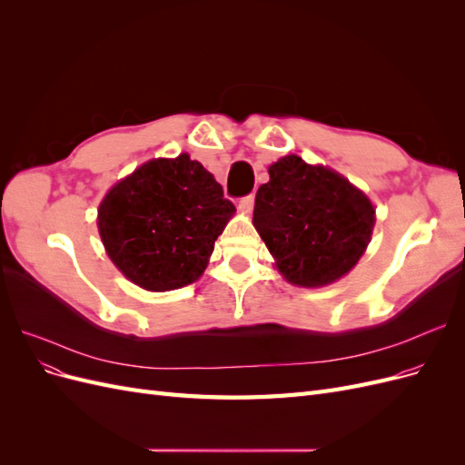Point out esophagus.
<instances>
[{
	"label": "esophagus",
	"instance_id": "1",
	"mask_svg": "<svg viewBox=\"0 0 465 465\" xmlns=\"http://www.w3.org/2000/svg\"><path fill=\"white\" fill-rule=\"evenodd\" d=\"M238 207H241L244 213H250L252 207H254V193H250V195H244V198H241V202H238Z\"/></svg>",
	"mask_w": 465,
	"mask_h": 465
}]
</instances>
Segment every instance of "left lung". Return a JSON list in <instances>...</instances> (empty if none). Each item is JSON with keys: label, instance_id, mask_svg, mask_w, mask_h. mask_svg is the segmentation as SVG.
I'll use <instances>...</instances> for the list:
<instances>
[{"label": "left lung", "instance_id": "obj_1", "mask_svg": "<svg viewBox=\"0 0 465 465\" xmlns=\"http://www.w3.org/2000/svg\"><path fill=\"white\" fill-rule=\"evenodd\" d=\"M252 221L287 281L323 287L353 270L367 250L374 207L343 176L287 154L270 166Z\"/></svg>", "mask_w": 465, "mask_h": 465}]
</instances>
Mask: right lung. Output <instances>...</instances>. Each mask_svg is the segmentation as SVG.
<instances>
[{
    "mask_svg": "<svg viewBox=\"0 0 465 465\" xmlns=\"http://www.w3.org/2000/svg\"><path fill=\"white\" fill-rule=\"evenodd\" d=\"M234 213L213 174L188 154L149 161L98 207V232L118 270L147 291L193 283Z\"/></svg>",
    "mask_w": 465,
    "mask_h": 465,
    "instance_id": "1",
    "label": "right lung"
}]
</instances>
